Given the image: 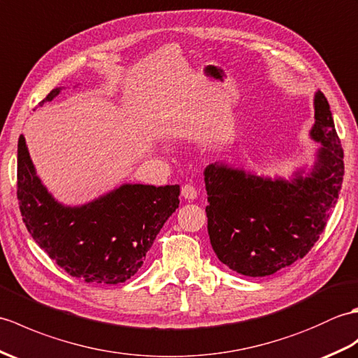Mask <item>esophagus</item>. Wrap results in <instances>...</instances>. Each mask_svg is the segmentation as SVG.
I'll use <instances>...</instances> for the list:
<instances>
[{"instance_id":"1","label":"esophagus","mask_w":358,"mask_h":358,"mask_svg":"<svg viewBox=\"0 0 358 358\" xmlns=\"http://www.w3.org/2000/svg\"><path fill=\"white\" fill-rule=\"evenodd\" d=\"M180 194H182V197H184L185 201H194L196 197H197L196 188L193 185H188V184L180 188Z\"/></svg>"}]
</instances>
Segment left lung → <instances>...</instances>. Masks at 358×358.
<instances>
[{
    "mask_svg": "<svg viewBox=\"0 0 358 358\" xmlns=\"http://www.w3.org/2000/svg\"><path fill=\"white\" fill-rule=\"evenodd\" d=\"M309 138L314 162L288 178L265 176L227 162L203 170L206 217L214 252L233 271L271 275L306 256L323 233L343 182V150L328 99L314 94Z\"/></svg>",
    "mask_w": 358,
    "mask_h": 358,
    "instance_id": "1",
    "label": "left lung"
}]
</instances>
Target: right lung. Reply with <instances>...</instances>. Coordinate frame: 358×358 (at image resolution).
Here are the masks:
<instances>
[{
	"label": "right lung",
	"mask_w": 358,
	"mask_h": 358,
	"mask_svg": "<svg viewBox=\"0 0 358 358\" xmlns=\"http://www.w3.org/2000/svg\"><path fill=\"white\" fill-rule=\"evenodd\" d=\"M62 87L53 89L50 102ZM18 201L34 241L87 283L116 285L138 273L157 233L179 206V185L122 184L83 205L59 202L36 174L26 138L18 141Z\"/></svg>",
	"instance_id": "obj_1"
}]
</instances>
